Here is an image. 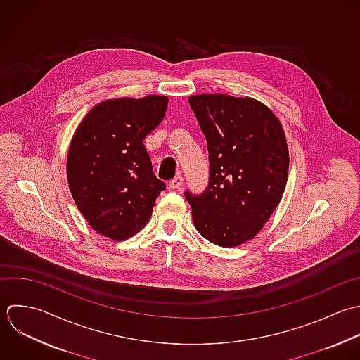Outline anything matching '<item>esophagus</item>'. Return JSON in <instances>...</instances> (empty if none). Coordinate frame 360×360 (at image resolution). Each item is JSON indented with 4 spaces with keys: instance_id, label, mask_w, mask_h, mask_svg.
<instances>
[{
    "instance_id": "esophagus-1",
    "label": "esophagus",
    "mask_w": 360,
    "mask_h": 360,
    "mask_svg": "<svg viewBox=\"0 0 360 360\" xmlns=\"http://www.w3.org/2000/svg\"><path fill=\"white\" fill-rule=\"evenodd\" d=\"M182 184H184V178L181 175H178L172 181H169V188L171 189H179L182 186Z\"/></svg>"
}]
</instances>
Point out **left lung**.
Wrapping results in <instances>:
<instances>
[{
    "mask_svg": "<svg viewBox=\"0 0 360 360\" xmlns=\"http://www.w3.org/2000/svg\"><path fill=\"white\" fill-rule=\"evenodd\" d=\"M206 137L210 179L202 195L185 196L196 230L220 247L254 238L282 200L289 175V148L279 119L248 96H189Z\"/></svg>",
    "mask_w": 360,
    "mask_h": 360,
    "instance_id": "left-lung-1",
    "label": "left lung"
}]
</instances>
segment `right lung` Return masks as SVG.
Returning a JSON list of instances; mask_svg holds the SVG:
<instances>
[{
  "instance_id": "add662e5",
  "label": "right lung",
  "mask_w": 360,
  "mask_h": 360,
  "mask_svg": "<svg viewBox=\"0 0 360 360\" xmlns=\"http://www.w3.org/2000/svg\"><path fill=\"white\" fill-rule=\"evenodd\" d=\"M168 96L106 99L78 124L67 155L71 196L99 234L124 241L150 220L165 184L153 172L143 140L164 119Z\"/></svg>"
}]
</instances>
